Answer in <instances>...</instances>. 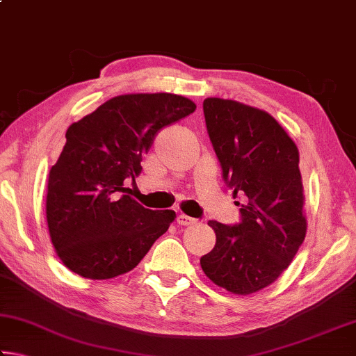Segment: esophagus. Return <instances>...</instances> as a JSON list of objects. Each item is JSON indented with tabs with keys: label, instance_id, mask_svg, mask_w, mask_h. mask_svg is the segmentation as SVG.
<instances>
[{
	"label": "esophagus",
	"instance_id": "34e87169",
	"mask_svg": "<svg viewBox=\"0 0 356 356\" xmlns=\"http://www.w3.org/2000/svg\"><path fill=\"white\" fill-rule=\"evenodd\" d=\"M177 225L179 226H190V225H193V222H195L196 220L195 218H191V216H188V215H184V213H180L179 216H177Z\"/></svg>",
	"mask_w": 356,
	"mask_h": 356
}]
</instances>
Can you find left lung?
I'll use <instances>...</instances> for the list:
<instances>
[{
	"label": "left lung",
	"mask_w": 356,
	"mask_h": 356,
	"mask_svg": "<svg viewBox=\"0 0 356 356\" xmlns=\"http://www.w3.org/2000/svg\"><path fill=\"white\" fill-rule=\"evenodd\" d=\"M207 131L242 221H209L215 248L202 272L236 295L262 291L291 265L306 237L297 144L267 111L236 100H204Z\"/></svg>",
	"instance_id": "1"
}]
</instances>
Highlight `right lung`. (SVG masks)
Returning a JSON list of instances; mask_svg holds the SVG:
<instances>
[{"instance_id":"right-lung-1","label":"right lung","mask_w":356,"mask_h":356,"mask_svg":"<svg viewBox=\"0 0 356 356\" xmlns=\"http://www.w3.org/2000/svg\"><path fill=\"white\" fill-rule=\"evenodd\" d=\"M196 110L182 95L125 94L106 100L65 131L47 180V225L58 257L88 280L134 270L176 218L124 195L141 174L143 155L166 125Z\"/></svg>"}]
</instances>
